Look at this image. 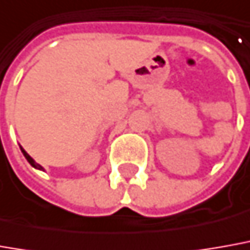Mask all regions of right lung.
Here are the masks:
<instances>
[{"label":"right lung","mask_w":250,"mask_h":250,"mask_svg":"<svg viewBox=\"0 0 250 250\" xmlns=\"http://www.w3.org/2000/svg\"><path fill=\"white\" fill-rule=\"evenodd\" d=\"M20 149H21V152H23V154H24V157H25V159H27V161H28V163L31 164L32 167H34V168H38V169H43V168L41 167L40 164H37L35 161L32 160L31 157H30V154L27 153V152H25V150H24V149H23V147H20Z\"/></svg>","instance_id":"1"}]
</instances>
